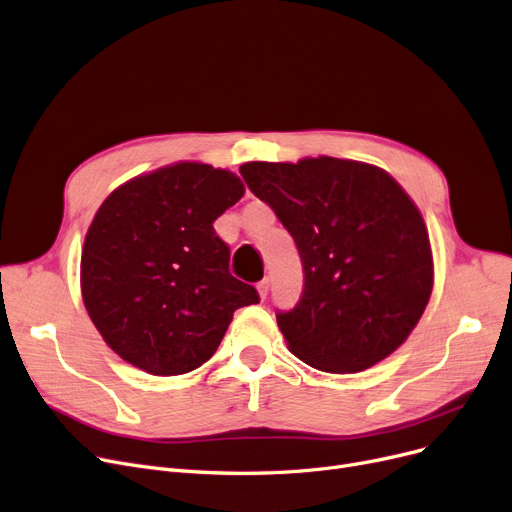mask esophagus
Wrapping results in <instances>:
<instances>
[{
    "label": "esophagus",
    "instance_id": "1",
    "mask_svg": "<svg viewBox=\"0 0 512 512\" xmlns=\"http://www.w3.org/2000/svg\"><path fill=\"white\" fill-rule=\"evenodd\" d=\"M256 287H258V294H260V298L264 300L266 296H269V289H271V279H269V277H264V279H262V281H260Z\"/></svg>",
    "mask_w": 512,
    "mask_h": 512
}]
</instances>
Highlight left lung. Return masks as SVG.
<instances>
[{"instance_id":"left-lung-1","label":"left lung","mask_w":512,"mask_h":512,"mask_svg":"<svg viewBox=\"0 0 512 512\" xmlns=\"http://www.w3.org/2000/svg\"><path fill=\"white\" fill-rule=\"evenodd\" d=\"M239 173L294 237L300 302L277 312L289 350L312 369L358 373L404 344L433 285L427 227L385 170L339 158L246 162Z\"/></svg>"}]
</instances>
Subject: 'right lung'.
<instances>
[{
  "mask_svg": "<svg viewBox=\"0 0 512 512\" xmlns=\"http://www.w3.org/2000/svg\"><path fill=\"white\" fill-rule=\"evenodd\" d=\"M231 170L179 162L114 189L81 256V291L104 342L152 375H183L216 352L256 287L229 273L214 221L243 196Z\"/></svg>",
  "mask_w": 512,
  "mask_h": 512,
  "instance_id": "1",
  "label": "right lung"
}]
</instances>
